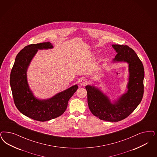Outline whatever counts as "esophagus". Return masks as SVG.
I'll return each instance as SVG.
<instances>
[{"label":"esophagus","mask_w":157,"mask_h":157,"mask_svg":"<svg viewBox=\"0 0 157 157\" xmlns=\"http://www.w3.org/2000/svg\"><path fill=\"white\" fill-rule=\"evenodd\" d=\"M87 81L86 80V79H83V80H82L81 81V83H80V84L82 85V86H85V85H86L87 83Z\"/></svg>","instance_id":"obj_1"}]
</instances>
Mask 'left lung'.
Here are the masks:
<instances>
[{
	"instance_id": "8db88e82",
	"label": "left lung",
	"mask_w": 157,
	"mask_h": 157,
	"mask_svg": "<svg viewBox=\"0 0 157 157\" xmlns=\"http://www.w3.org/2000/svg\"><path fill=\"white\" fill-rule=\"evenodd\" d=\"M117 53L113 60L129 64L128 90L114 104L98 89L87 85V103L92 114L99 119L118 122L127 118L140 103L144 94L143 65L135 51L127 45L113 44Z\"/></svg>"
}]
</instances>
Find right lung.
<instances>
[{"instance_id":"obj_1","label":"right lung","mask_w":157,"mask_h":157,"mask_svg":"<svg viewBox=\"0 0 157 157\" xmlns=\"http://www.w3.org/2000/svg\"><path fill=\"white\" fill-rule=\"evenodd\" d=\"M52 48L49 42L25 46L17 55L10 74V86L17 108L24 115L40 122L50 121L63 114L68 100L78 89L75 85L44 100H38L33 96L27 80L28 67L38 49Z\"/></svg>"}]
</instances>
